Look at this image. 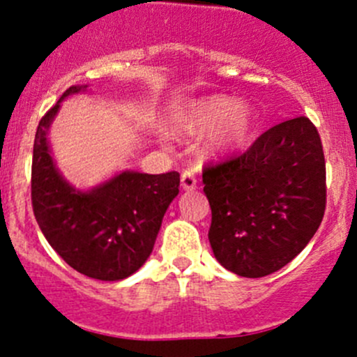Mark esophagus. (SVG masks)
Segmentation results:
<instances>
[{
  "label": "esophagus",
  "mask_w": 357,
  "mask_h": 357,
  "mask_svg": "<svg viewBox=\"0 0 357 357\" xmlns=\"http://www.w3.org/2000/svg\"><path fill=\"white\" fill-rule=\"evenodd\" d=\"M181 186L186 192H192V190L197 188V178L193 171H185L181 174Z\"/></svg>",
  "instance_id": "esophagus-1"
}]
</instances>
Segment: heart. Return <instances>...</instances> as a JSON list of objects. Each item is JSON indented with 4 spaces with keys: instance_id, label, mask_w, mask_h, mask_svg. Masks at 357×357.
Returning a JSON list of instances; mask_svg holds the SVG:
<instances>
[{
    "instance_id": "heart-1",
    "label": "heart",
    "mask_w": 357,
    "mask_h": 357,
    "mask_svg": "<svg viewBox=\"0 0 357 357\" xmlns=\"http://www.w3.org/2000/svg\"><path fill=\"white\" fill-rule=\"evenodd\" d=\"M174 129L186 136L208 132L205 149L212 155H228L248 145L254 136L255 114L245 102L225 95L197 98L174 115Z\"/></svg>"
}]
</instances>
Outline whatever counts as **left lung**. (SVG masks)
Masks as SVG:
<instances>
[{
    "mask_svg": "<svg viewBox=\"0 0 357 357\" xmlns=\"http://www.w3.org/2000/svg\"><path fill=\"white\" fill-rule=\"evenodd\" d=\"M202 179L212 211V252L245 278L289 264L325 215V155L307 117L273 126L242 155L205 165Z\"/></svg>",
    "mask_w": 357,
    "mask_h": 357,
    "instance_id": "1",
    "label": "left lung"
}]
</instances>
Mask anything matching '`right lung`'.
<instances>
[{
	"instance_id": "obj_1",
	"label": "right lung",
	"mask_w": 357,
	"mask_h": 357,
	"mask_svg": "<svg viewBox=\"0 0 357 357\" xmlns=\"http://www.w3.org/2000/svg\"><path fill=\"white\" fill-rule=\"evenodd\" d=\"M86 88L70 86L39 121L32 152V211L45 238L70 268L89 278L117 282L138 271L152 254L162 218L179 193V172L124 171L89 192L68 185L50 153L48 129L60 102Z\"/></svg>"
}]
</instances>
